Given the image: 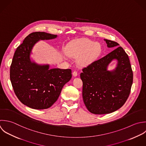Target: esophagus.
<instances>
[{"label":"esophagus","mask_w":146,"mask_h":146,"mask_svg":"<svg viewBox=\"0 0 146 146\" xmlns=\"http://www.w3.org/2000/svg\"><path fill=\"white\" fill-rule=\"evenodd\" d=\"M72 74H73V76L74 77H76L78 74H77V72L76 71H74V72L72 73Z\"/></svg>","instance_id":"obj_1"}]
</instances>
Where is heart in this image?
I'll use <instances>...</instances> for the list:
<instances>
[{
	"mask_svg": "<svg viewBox=\"0 0 146 146\" xmlns=\"http://www.w3.org/2000/svg\"><path fill=\"white\" fill-rule=\"evenodd\" d=\"M101 45L88 38L77 39L72 41L66 50L65 57H76V62L80 66L92 64L100 55Z\"/></svg>",
	"mask_w": 146,
	"mask_h": 146,
	"instance_id": "obj_1",
	"label": "heart"
}]
</instances>
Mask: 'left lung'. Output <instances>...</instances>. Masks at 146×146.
Returning <instances> with one entry per match:
<instances>
[{"label":"left lung","instance_id":"8db88e82","mask_svg":"<svg viewBox=\"0 0 146 146\" xmlns=\"http://www.w3.org/2000/svg\"><path fill=\"white\" fill-rule=\"evenodd\" d=\"M108 48L117 47L105 56L82 69V97L88 110L94 114L113 113L127 100L133 81V73L128 55L117 42L104 39ZM117 61L114 69L109 64Z\"/></svg>","mask_w":146,"mask_h":146}]
</instances>
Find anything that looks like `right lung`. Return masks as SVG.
Segmentation results:
<instances>
[{
	"instance_id": "right-lung-1",
	"label": "right lung",
	"mask_w": 146,
	"mask_h": 146,
	"mask_svg": "<svg viewBox=\"0 0 146 146\" xmlns=\"http://www.w3.org/2000/svg\"><path fill=\"white\" fill-rule=\"evenodd\" d=\"M57 37L44 32L31 33L14 53L10 67V80L17 98L30 108L42 110L52 106L64 85L72 78L71 69H49V64H37L31 57L37 42Z\"/></svg>"
}]
</instances>
